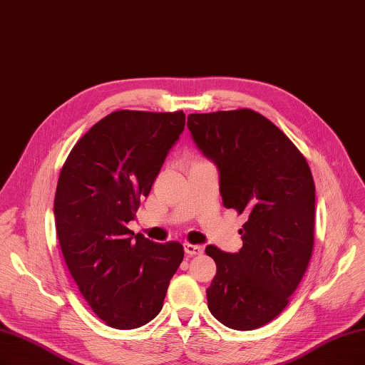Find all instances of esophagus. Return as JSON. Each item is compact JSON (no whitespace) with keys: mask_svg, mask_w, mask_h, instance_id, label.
Listing matches in <instances>:
<instances>
[{"mask_svg":"<svg viewBox=\"0 0 365 365\" xmlns=\"http://www.w3.org/2000/svg\"><path fill=\"white\" fill-rule=\"evenodd\" d=\"M185 252H186V255H189V257H195V255H201L202 253V247L201 246H198V245H185Z\"/></svg>","mask_w":365,"mask_h":365,"instance_id":"1","label":"esophagus"}]
</instances>
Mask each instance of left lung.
<instances>
[{
  "instance_id": "left-lung-1",
  "label": "left lung",
  "mask_w": 365,
  "mask_h": 365,
  "mask_svg": "<svg viewBox=\"0 0 365 365\" xmlns=\"http://www.w3.org/2000/svg\"><path fill=\"white\" fill-rule=\"evenodd\" d=\"M187 128L217 167L225 207L247 216L239 252L205 247L216 262L205 291L209 310L228 328H259L288 306L312 257L310 167L273 122L250 108L192 113Z\"/></svg>"
}]
</instances>
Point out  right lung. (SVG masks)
Here are the masks:
<instances>
[{"label":"right lung","instance_id":"obj_1","mask_svg":"<svg viewBox=\"0 0 365 365\" xmlns=\"http://www.w3.org/2000/svg\"><path fill=\"white\" fill-rule=\"evenodd\" d=\"M185 113L119 110L77 141L55 194L58 240L78 291L108 327L133 329L161 312L183 261L178 242L126 228L185 130Z\"/></svg>","mask_w":365,"mask_h":365}]
</instances>
